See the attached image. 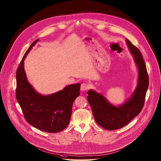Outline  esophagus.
<instances>
[{"label":"esophagus","mask_w":161,"mask_h":161,"mask_svg":"<svg viewBox=\"0 0 161 161\" xmlns=\"http://www.w3.org/2000/svg\"><path fill=\"white\" fill-rule=\"evenodd\" d=\"M89 84H88L87 83H86V82H84L81 84V86H80V91H87V89H89Z\"/></svg>","instance_id":"1"}]
</instances>
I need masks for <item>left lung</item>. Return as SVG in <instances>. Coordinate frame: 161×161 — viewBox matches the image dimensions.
<instances>
[{"mask_svg": "<svg viewBox=\"0 0 161 161\" xmlns=\"http://www.w3.org/2000/svg\"><path fill=\"white\" fill-rule=\"evenodd\" d=\"M126 41L134 56L139 72L137 88L131 97L123 105L115 107L101 94L92 90L87 92V100L96 123L107 130L121 128L139 114L143 108L149 86V76L141 52L129 40Z\"/></svg>", "mask_w": 161, "mask_h": 161, "instance_id": "left-lung-1", "label": "left lung"}]
</instances>
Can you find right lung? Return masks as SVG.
<instances>
[{"mask_svg":"<svg viewBox=\"0 0 161 161\" xmlns=\"http://www.w3.org/2000/svg\"><path fill=\"white\" fill-rule=\"evenodd\" d=\"M36 40L26 51L16 72V98L25 120L35 128L47 133H58L69 125L72 104L80 94V84L69 85L55 93L43 96L28 83L23 68L24 59Z\"/></svg>","mask_w":161,"mask_h":161,"instance_id":"1","label":"right lung"}]
</instances>
